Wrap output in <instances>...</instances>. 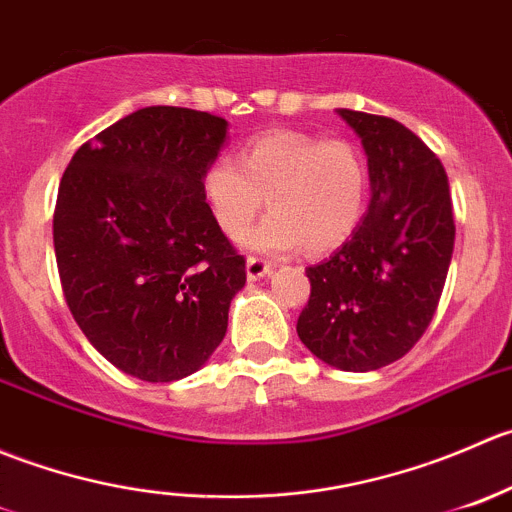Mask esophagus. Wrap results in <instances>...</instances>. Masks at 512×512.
I'll list each match as a JSON object with an SVG mask.
<instances>
[{
	"instance_id": "esophagus-1",
	"label": "esophagus",
	"mask_w": 512,
	"mask_h": 512,
	"mask_svg": "<svg viewBox=\"0 0 512 512\" xmlns=\"http://www.w3.org/2000/svg\"><path fill=\"white\" fill-rule=\"evenodd\" d=\"M268 271H271V263L263 261V258L258 256L246 258V276H249V281H258V278L266 276Z\"/></svg>"
}]
</instances>
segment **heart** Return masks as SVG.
I'll list each match as a JSON object with an SVG mask.
<instances>
[{
	"instance_id": "obj_1",
	"label": "heart",
	"mask_w": 512,
	"mask_h": 512,
	"mask_svg": "<svg viewBox=\"0 0 512 512\" xmlns=\"http://www.w3.org/2000/svg\"><path fill=\"white\" fill-rule=\"evenodd\" d=\"M204 196L216 224L241 239L271 206L251 236L266 254L306 249L323 256L356 231L366 196V166L346 139H318L303 131H263L246 141L241 159H216L204 174Z\"/></svg>"
}]
</instances>
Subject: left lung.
<instances>
[{"label": "left lung", "mask_w": 512, "mask_h": 512, "mask_svg": "<svg viewBox=\"0 0 512 512\" xmlns=\"http://www.w3.org/2000/svg\"><path fill=\"white\" fill-rule=\"evenodd\" d=\"M361 136L371 204L328 261L308 266L296 323L328 366L366 373L406 356L433 321L453 256L455 221L438 156L396 119L338 109Z\"/></svg>", "instance_id": "obj_1"}]
</instances>
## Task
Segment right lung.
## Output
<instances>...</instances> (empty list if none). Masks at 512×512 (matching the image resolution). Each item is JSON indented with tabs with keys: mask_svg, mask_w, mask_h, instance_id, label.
<instances>
[{
	"mask_svg": "<svg viewBox=\"0 0 512 512\" xmlns=\"http://www.w3.org/2000/svg\"><path fill=\"white\" fill-rule=\"evenodd\" d=\"M226 126L209 111L146 106L79 146L59 184L54 254L69 311L141 381L199 371L246 283V258L204 196Z\"/></svg>",
	"mask_w": 512,
	"mask_h": 512,
	"instance_id": "obj_1",
	"label": "right lung"
}]
</instances>
